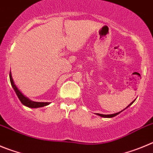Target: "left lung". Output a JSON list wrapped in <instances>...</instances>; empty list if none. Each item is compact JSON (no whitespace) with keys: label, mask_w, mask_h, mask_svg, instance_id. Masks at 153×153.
<instances>
[{"label":"left lung","mask_w":153,"mask_h":153,"mask_svg":"<svg viewBox=\"0 0 153 153\" xmlns=\"http://www.w3.org/2000/svg\"><path fill=\"white\" fill-rule=\"evenodd\" d=\"M135 100H133V102L130 103V104H129V105H128L127 107H126V108H125V109H126V108H127L128 107H130V106L131 105V104H133V102H134ZM125 109H124V110H125ZM122 111H120V112L116 113V114H107H107H97V115H99V116L102 117H108V118H111V117H115V116H117V115H118V114H119L120 112H122Z\"/></svg>","instance_id":"8db88e82"}]
</instances>
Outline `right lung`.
I'll use <instances>...</instances> for the list:
<instances>
[{
  "label": "right lung",
  "mask_w": 153,
  "mask_h": 153,
  "mask_svg": "<svg viewBox=\"0 0 153 153\" xmlns=\"http://www.w3.org/2000/svg\"><path fill=\"white\" fill-rule=\"evenodd\" d=\"M10 83H11L12 87H13V90L16 92V95L18 97L19 100H20V102L23 104V105L27 106L28 107H31V108H37V107H42L44 106L49 105L50 103L49 102H36V101H33V100H30L29 98H27V97L23 95V94L19 91V89L17 88V87L16 86V85L13 82V78H12L11 72L10 71Z\"/></svg>",
  "instance_id": "obj_1"
}]
</instances>
